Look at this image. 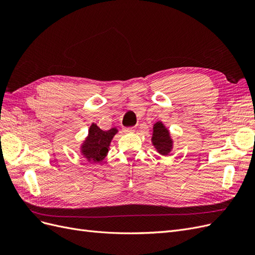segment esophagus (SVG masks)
I'll return each mask as SVG.
<instances>
[{"label":"esophagus","mask_w":255,"mask_h":255,"mask_svg":"<svg viewBox=\"0 0 255 255\" xmlns=\"http://www.w3.org/2000/svg\"><path fill=\"white\" fill-rule=\"evenodd\" d=\"M123 132H126V133H134L135 132V128L134 127L123 128Z\"/></svg>","instance_id":"obj_1"}]
</instances>
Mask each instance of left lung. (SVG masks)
<instances>
[{
    "instance_id": "obj_1",
    "label": "left lung",
    "mask_w": 255,
    "mask_h": 255,
    "mask_svg": "<svg viewBox=\"0 0 255 255\" xmlns=\"http://www.w3.org/2000/svg\"><path fill=\"white\" fill-rule=\"evenodd\" d=\"M152 141L157 151L163 155L168 154L172 148V141L170 139V136H169L168 129L161 125V122H157L153 128Z\"/></svg>"
}]
</instances>
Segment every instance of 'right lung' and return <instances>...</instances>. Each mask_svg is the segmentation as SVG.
Returning a JSON list of instances; mask_svg holds the SVG:
<instances>
[{"label": "right lung", "mask_w": 255, "mask_h": 255, "mask_svg": "<svg viewBox=\"0 0 255 255\" xmlns=\"http://www.w3.org/2000/svg\"><path fill=\"white\" fill-rule=\"evenodd\" d=\"M117 129L111 128L102 130L97 125H92L89 128V136L83 144V154L88 159L101 161L109 152V146Z\"/></svg>", "instance_id": "add662e5"}]
</instances>
